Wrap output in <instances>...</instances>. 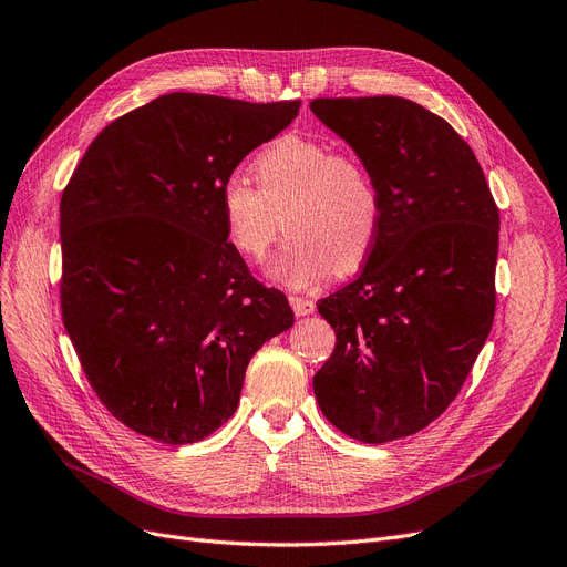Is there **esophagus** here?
Listing matches in <instances>:
<instances>
[{"instance_id":"1","label":"esophagus","mask_w":567,"mask_h":567,"mask_svg":"<svg viewBox=\"0 0 567 567\" xmlns=\"http://www.w3.org/2000/svg\"><path fill=\"white\" fill-rule=\"evenodd\" d=\"M289 306H291V310H295V316H299V318L316 312V303L306 297H289Z\"/></svg>"}]
</instances>
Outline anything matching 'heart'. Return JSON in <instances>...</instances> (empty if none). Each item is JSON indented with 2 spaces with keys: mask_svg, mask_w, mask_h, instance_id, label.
Instances as JSON below:
<instances>
[{
  "mask_svg": "<svg viewBox=\"0 0 567 567\" xmlns=\"http://www.w3.org/2000/svg\"><path fill=\"white\" fill-rule=\"evenodd\" d=\"M251 177L257 186L243 175L221 184L224 240L257 264L285 221L289 238L266 268L272 282L308 289L333 268L352 272L367 261L379 240L383 200L358 154L320 137L282 135L251 163Z\"/></svg>",
  "mask_w": 567,
  "mask_h": 567,
  "instance_id": "obj_1",
  "label": "heart"
}]
</instances>
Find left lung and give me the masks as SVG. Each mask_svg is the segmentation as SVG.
<instances>
[{"instance_id": "obj_1", "label": "left lung", "mask_w": 567, "mask_h": 567, "mask_svg": "<svg viewBox=\"0 0 567 567\" xmlns=\"http://www.w3.org/2000/svg\"><path fill=\"white\" fill-rule=\"evenodd\" d=\"M310 110L369 165L383 200L360 278L318 303L337 348L312 390L333 427L385 444L449 409L488 339L499 213L470 144L417 102L318 97Z\"/></svg>"}]
</instances>
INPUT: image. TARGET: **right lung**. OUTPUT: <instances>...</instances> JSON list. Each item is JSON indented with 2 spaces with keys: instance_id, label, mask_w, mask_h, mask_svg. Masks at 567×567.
<instances>
[{
  "instance_id": "add662e5",
  "label": "right lung",
  "mask_w": 567,
  "mask_h": 567,
  "mask_svg": "<svg viewBox=\"0 0 567 567\" xmlns=\"http://www.w3.org/2000/svg\"><path fill=\"white\" fill-rule=\"evenodd\" d=\"M299 107L161 95L112 121L62 192V322L97 400L133 432L175 446L213 434L251 354L295 324L282 291L226 245L219 192Z\"/></svg>"
}]
</instances>
